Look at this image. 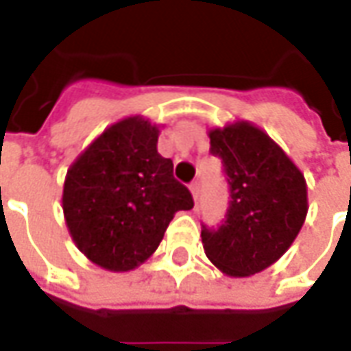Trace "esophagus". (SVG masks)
Masks as SVG:
<instances>
[{"instance_id":"esophagus-1","label":"esophagus","mask_w":351,"mask_h":351,"mask_svg":"<svg viewBox=\"0 0 351 351\" xmlns=\"http://www.w3.org/2000/svg\"><path fill=\"white\" fill-rule=\"evenodd\" d=\"M190 191H191V197H193V201H197L199 193H201V186H199L197 180L190 184Z\"/></svg>"}]
</instances>
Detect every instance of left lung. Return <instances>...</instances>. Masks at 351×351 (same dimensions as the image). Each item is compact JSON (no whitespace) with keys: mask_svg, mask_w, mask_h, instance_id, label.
<instances>
[{"mask_svg":"<svg viewBox=\"0 0 351 351\" xmlns=\"http://www.w3.org/2000/svg\"><path fill=\"white\" fill-rule=\"evenodd\" d=\"M210 152L228 175L226 221L201 231L206 258L231 278H244L276 263L299 235L308 213L301 169L267 131L248 120L210 128Z\"/></svg>","mask_w":351,"mask_h":351,"instance_id":"1","label":"left lung"}]
</instances>
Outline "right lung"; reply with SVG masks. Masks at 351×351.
<instances>
[{
    "mask_svg": "<svg viewBox=\"0 0 351 351\" xmlns=\"http://www.w3.org/2000/svg\"><path fill=\"white\" fill-rule=\"evenodd\" d=\"M160 128L141 114L118 120L67 169L62 193L73 243L110 272L137 269L158 250L169 221L193 199L158 152Z\"/></svg>",
    "mask_w": 351,
    "mask_h": 351,
    "instance_id": "right-lung-1",
    "label": "right lung"
}]
</instances>
